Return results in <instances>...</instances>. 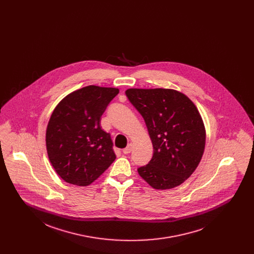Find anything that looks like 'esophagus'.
<instances>
[{
	"label": "esophagus",
	"mask_w": 254,
	"mask_h": 254,
	"mask_svg": "<svg viewBox=\"0 0 254 254\" xmlns=\"http://www.w3.org/2000/svg\"><path fill=\"white\" fill-rule=\"evenodd\" d=\"M132 146L133 145L132 144H129V145H127L125 148H123V153H125V154H128V153H130L131 152V150H132Z\"/></svg>",
	"instance_id": "obj_1"
}]
</instances>
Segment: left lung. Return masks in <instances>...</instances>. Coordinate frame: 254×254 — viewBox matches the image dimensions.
Segmentation results:
<instances>
[{
	"label": "left lung",
	"instance_id": "obj_1",
	"mask_svg": "<svg viewBox=\"0 0 254 254\" xmlns=\"http://www.w3.org/2000/svg\"><path fill=\"white\" fill-rule=\"evenodd\" d=\"M131 104L145 120L153 155L139 175L156 190H169L196 169L205 146V127L194 104L173 89L126 90Z\"/></svg>",
	"mask_w": 254,
	"mask_h": 254
}]
</instances>
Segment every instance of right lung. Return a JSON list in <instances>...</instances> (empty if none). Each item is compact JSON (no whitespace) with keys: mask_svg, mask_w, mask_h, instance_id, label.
<instances>
[{"mask_svg":"<svg viewBox=\"0 0 254 254\" xmlns=\"http://www.w3.org/2000/svg\"><path fill=\"white\" fill-rule=\"evenodd\" d=\"M117 88L90 85L64 97L54 109L46 131L49 159L66 183L86 187L115 160L110 134L101 127L102 115Z\"/></svg>","mask_w":254,"mask_h":254,"instance_id":"right-lung-1","label":"right lung"}]
</instances>
